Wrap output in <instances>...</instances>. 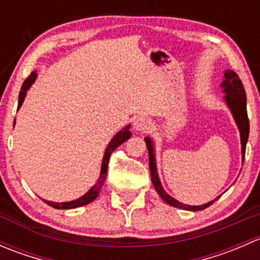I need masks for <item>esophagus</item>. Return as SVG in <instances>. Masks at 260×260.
<instances>
[{
    "mask_svg": "<svg viewBox=\"0 0 260 260\" xmlns=\"http://www.w3.org/2000/svg\"><path fill=\"white\" fill-rule=\"evenodd\" d=\"M133 127H135L136 131H140V132H147L151 128V120L146 117H138L133 123Z\"/></svg>",
    "mask_w": 260,
    "mask_h": 260,
    "instance_id": "obj_1",
    "label": "esophagus"
}]
</instances>
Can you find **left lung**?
I'll return each instance as SVG.
<instances>
[{"label":"left lung","mask_w":260,"mask_h":260,"mask_svg":"<svg viewBox=\"0 0 260 260\" xmlns=\"http://www.w3.org/2000/svg\"><path fill=\"white\" fill-rule=\"evenodd\" d=\"M225 80L222 81L221 86L224 88L225 91V101H226L228 106H229L230 111H232L233 115H234V119L237 122L238 128L240 131V138H242V154H243V162H244V154H245V147H246V141L249 137V118L248 113H246V95L245 90H244V86L240 78L238 77V74L233 70H226L225 72ZM145 142L148 149V157H149V172H151V180L153 183L154 188L158 192V195L161 196L162 200L165 203H167L169 205L175 206V208L183 209V210H190V211H198V210H204V209L209 208L212 205L220 196H217L215 200L210 201V203L205 204V205L201 206H190L185 205V204H181L177 200H175L174 198L166 193V191L162 187L161 182H159L158 175H157V169H156V159H154V149H153V143H152L151 138L146 137Z\"/></svg>","instance_id":"1"}]
</instances>
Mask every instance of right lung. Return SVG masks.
I'll return each instance as SVG.
<instances>
[{
  "instance_id": "right-lung-1",
  "label": "right lung",
  "mask_w": 260,
  "mask_h": 260,
  "mask_svg": "<svg viewBox=\"0 0 260 260\" xmlns=\"http://www.w3.org/2000/svg\"><path fill=\"white\" fill-rule=\"evenodd\" d=\"M35 78H36V73L34 72V73H31L30 77H28L27 79L23 81L22 86H21L20 95H18V107H17V108H20L21 104H22L23 99H25V95H26V91H27V89L30 88L31 84L34 83ZM129 137H131V132H129V125H128V127H125L124 129H122L120 132H118L117 135H115L113 137V140L109 142V145H108V147H107L106 152H104L103 164H102V170H101V176H99V179H98V181H96L95 185H94L93 187H91L90 190H89L88 192L85 193V195L81 196V198L78 199V200L69 201V203H52V201H46V200H44V201H45V203L48 204L49 206H51V208L61 209V210H65V209L79 208V206H84V205H86V204H90L91 201L95 200V199L98 198L99 192H101L102 187H103L104 181H106V179H107V171H108V162H109V158H111L112 152H113L118 146H120L123 142H125V141H127Z\"/></svg>"
}]
</instances>
